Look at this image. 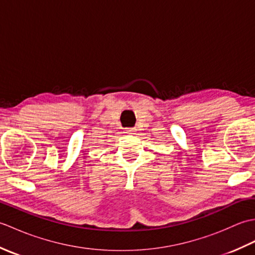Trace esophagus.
I'll list each match as a JSON object with an SVG mask.
<instances>
[{
	"instance_id": "esophagus-1",
	"label": "esophagus",
	"mask_w": 255,
	"mask_h": 255,
	"mask_svg": "<svg viewBox=\"0 0 255 255\" xmlns=\"http://www.w3.org/2000/svg\"><path fill=\"white\" fill-rule=\"evenodd\" d=\"M134 130H136V129H134V128H127L126 131H125V132H126V133H133Z\"/></svg>"
}]
</instances>
